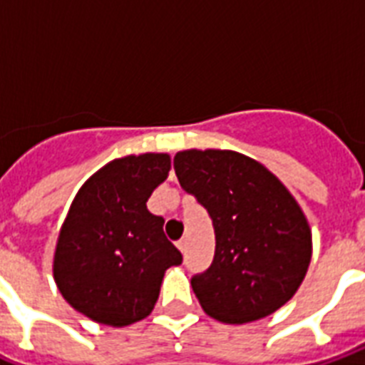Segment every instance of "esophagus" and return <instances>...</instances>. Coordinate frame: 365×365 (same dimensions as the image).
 <instances>
[{"mask_svg":"<svg viewBox=\"0 0 365 365\" xmlns=\"http://www.w3.org/2000/svg\"><path fill=\"white\" fill-rule=\"evenodd\" d=\"M185 246H187V240H185V239L178 240V248L182 250V252H185Z\"/></svg>","mask_w":365,"mask_h":365,"instance_id":"esophagus-1","label":"esophagus"}]
</instances>
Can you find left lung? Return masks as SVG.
<instances>
[{
	"label": "left lung",
	"mask_w": 365,
	"mask_h": 365,
	"mask_svg": "<svg viewBox=\"0 0 365 365\" xmlns=\"http://www.w3.org/2000/svg\"><path fill=\"white\" fill-rule=\"evenodd\" d=\"M174 170L205 206L216 233L212 265L191 278L208 317L254 322L288 303L312 255L311 227L284 183L257 160L227 149H187Z\"/></svg>",
	"instance_id": "8db88e82"
}]
</instances>
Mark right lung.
<instances>
[{"mask_svg":"<svg viewBox=\"0 0 365 365\" xmlns=\"http://www.w3.org/2000/svg\"><path fill=\"white\" fill-rule=\"evenodd\" d=\"M170 170L166 153L128 155L88 178L60 229L53 274L91 320L123 328L149 317L165 271L182 263L148 199Z\"/></svg>","mask_w":365,"mask_h":365,"instance_id":"1","label":"right lung"}]
</instances>
